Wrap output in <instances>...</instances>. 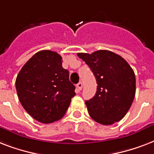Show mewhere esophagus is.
<instances>
[{"label": "esophagus", "mask_w": 154, "mask_h": 154, "mask_svg": "<svg viewBox=\"0 0 154 154\" xmlns=\"http://www.w3.org/2000/svg\"><path fill=\"white\" fill-rule=\"evenodd\" d=\"M82 86H83V85H82V82H79V83L77 85V89H78V91H81V90H82Z\"/></svg>", "instance_id": "esophagus-1"}]
</instances>
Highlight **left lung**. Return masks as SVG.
I'll use <instances>...</instances> for the list:
<instances>
[{"instance_id":"left-lung-1","label":"left lung","mask_w":154,"mask_h":154,"mask_svg":"<svg viewBox=\"0 0 154 154\" xmlns=\"http://www.w3.org/2000/svg\"><path fill=\"white\" fill-rule=\"evenodd\" d=\"M89 65L96 78L95 96L85 105L89 116L101 125L121 121L129 111L136 93V78L133 69L124 58L109 50L91 54L77 53Z\"/></svg>"}]
</instances>
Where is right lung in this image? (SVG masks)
<instances>
[{
    "instance_id": "1",
    "label": "right lung",
    "mask_w": 154,
    "mask_h": 154,
    "mask_svg": "<svg viewBox=\"0 0 154 154\" xmlns=\"http://www.w3.org/2000/svg\"><path fill=\"white\" fill-rule=\"evenodd\" d=\"M61 59L56 52H37L25 63L16 79V89L23 108L44 124L62 118L76 94Z\"/></svg>"
}]
</instances>
